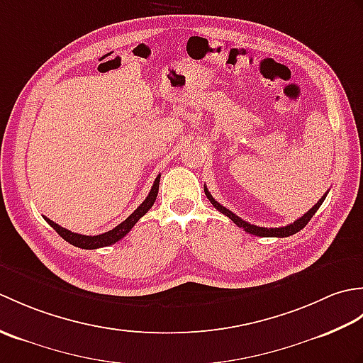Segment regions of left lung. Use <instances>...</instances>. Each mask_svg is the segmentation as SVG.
<instances>
[{"instance_id": "left-lung-1", "label": "left lung", "mask_w": 363, "mask_h": 363, "mask_svg": "<svg viewBox=\"0 0 363 363\" xmlns=\"http://www.w3.org/2000/svg\"><path fill=\"white\" fill-rule=\"evenodd\" d=\"M204 194H206L207 199H209V201L212 203V206L215 207V209L220 211L223 215H226V217H229L230 220L235 223L238 228H242L243 230H246V233H250L252 235H259V237H289V235L296 234L298 230L303 229L307 225V223L311 221V218L313 217L315 212L318 211V207L323 204V201H325V198L328 195V194H325V196H321L320 201L315 204L309 212L304 213L303 217L298 218L296 221H293L291 225H289V226H282V228H260V226H256V225H251V223H248V221H243L240 217H237L234 212H230L229 209H226L225 206H221L218 201H215L213 196L209 194V190H207L206 186H204Z\"/></svg>"}]
</instances>
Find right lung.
<instances>
[{"mask_svg": "<svg viewBox=\"0 0 363 363\" xmlns=\"http://www.w3.org/2000/svg\"><path fill=\"white\" fill-rule=\"evenodd\" d=\"M159 181H160V174L156 177V181H154L152 187L150 190L148 196L145 198V201L137 207V209L129 215V217L120 223L118 226H115L113 229L107 230V233L104 234H99V235H82V234H76V233H72V230H68L62 226H59L57 223L51 221L50 218L43 217L46 221H48V225L56 230V233L64 238V240H67L68 243H72L73 246H76V248H82V250H96V248H103V246H109V245H113L117 243L118 240H121L123 237H125L130 229L134 228L135 223L140 220L143 215L148 212L154 201H156L157 198V191H159Z\"/></svg>", "mask_w": 363, "mask_h": 363, "instance_id": "add662e5", "label": "right lung"}]
</instances>
